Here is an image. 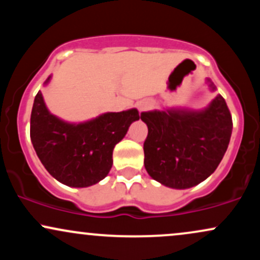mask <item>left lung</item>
I'll return each instance as SVG.
<instances>
[{"instance_id":"1","label":"left lung","mask_w":260,"mask_h":260,"mask_svg":"<svg viewBox=\"0 0 260 260\" xmlns=\"http://www.w3.org/2000/svg\"><path fill=\"white\" fill-rule=\"evenodd\" d=\"M140 120L148 126L144 140L148 174L177 189L196 186L213 174L231 138L232 117L221 95L201 112H143Z\"/></svg>"}]
</instances>
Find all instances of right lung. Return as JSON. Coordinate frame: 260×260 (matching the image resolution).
I'll list each match as a JSON object with an SVG mask.
<instances>
[{"label": "right lung", "mask_w": 260, "mask_h": 260, "mask_svg": "<svg viewBox=\"0 0 260 260\" xmlns=\"http://www.w3.org/2000/svg\"><path fill=\"white\" fill-rule=\"evenodd\" d=\"M139 117L132 109L105 113L85 123H66L49 112L39 91L32 104L30 139L39 159L56 180L66 186L88 187L106 177L112 168L113 148Z\"/></svg>", "instance_id": "right-lung-1"}]
</instances>
